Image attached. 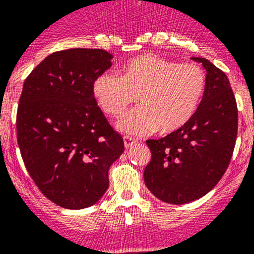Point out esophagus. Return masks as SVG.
<instances>
[{"label":"esophagus","mask_w":254,"mask_h":254,"mask_svg":"<svg viewBox=\"0 0 254 254\" xmlns=\"http://www.w3.org/2000/svg\"><path fill=\"white\" fill-rule=\"evenodd\" d=\"M135 143H136V139H134V138H131V136H129V135L124 136V144L127 148L131 147V145L135 144Z\"/></svg>","instance_id":"34e87169"}]
</instances>
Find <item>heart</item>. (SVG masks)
Listing matches in <instances>:
<instances>
[{
  "mask_svg": "<svg viewBox=\"0 0 254 254\" xmlns=\"http://www.w3.org/2000/svg\"><path fill=\"white\" fill-rule=\"evenodd\" d=\"M204 88L206 76L198 65L142 55L121 66L120 75H98L92 92L97 105L110 116L120 115L135 96L139 106L123 115L116 127L142 135L153 130L171 133L184 127L197 111Z\"/></svg>",
  "mask_w": 254,
  "mask_h": 254,
  "instance_id": "heart-1",
  "label": "heart"
}]
</instances>
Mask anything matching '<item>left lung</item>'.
<instances>
[{"mask_svg": "<svg viewBox=\"0 0 254 254\" xmlns=\"http://www.w3.org/2000/svg\"><path fill=\"white\" fill-rule=\"evenodd\" d=\"M206 88L197 111L183 127L161 139H148L151 161L144 183L158 199L183 204L216 187L230 164L238 134V107L230 81L203 57Z\"/></svg>", "mask_w": 254, "mask_h": 254, "instance_id": "left-lung-1", "label": "left lung"}]
</instances>
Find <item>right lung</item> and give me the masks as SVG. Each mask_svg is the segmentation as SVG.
Here are the masks:
<instances>
[{
	"instance_id": "right-lung-1",
	"label": "right lung",
	"mask_w": 254,
	"mask_h": 254,
	"mask_svg": "<svg viewBox=\"0 0 254 254\" xmlns=\"http://www.w3.org/2000/svg\"><path fill=\"white\" fill-rule=\"evenodd\" d=\"M112 55L70 48L47 56L28 75L16 114V136L30 178L57 206H93L109 188V169L124 152L97 106L94 79Z\"/></svg>"
}]
</instances>
